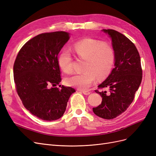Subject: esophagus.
<instances>
[{
	"instance_id": "obj_1",
	"label": "esophagus",
	"mask_w": 156,
	"mask_h": 156,
	"mask_svg": "<svg viewBox=\"0 0 156 156\" xmlns=\"http://www.w3.org/2000/svg\"><path fill=\"white\" fill-rule=\"evenodd\" d=\"M82 92L84 94V95H88V94H90V92H89L88 90H82Z\"/></svg>"
}]
</instances>
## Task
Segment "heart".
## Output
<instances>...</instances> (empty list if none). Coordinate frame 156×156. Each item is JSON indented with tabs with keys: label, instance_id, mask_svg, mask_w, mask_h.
Returning <instances> with one entry per match:
<instances>
[{
	"label": "heart",
	"instance_id": "b5f03b06",
	"mask_svg": "<svg viewBox=\"0 0 156 156\" xmlns=\"http://www.w3.org/2000/svg\"><path fill=\"white\" fill-rule=\"evenodd\" d=\"M73 49L77 57L86 62L83 73H76L66 79L68 85L85 90L94 83L96 77L101 79L109 75L115 62V52L110 45L86 40L75 44ZM58 62L65 73L73 72V60L68 50H64L59 55Z\"/></svg>",
	"mask_w": 156,
	"mask_h": 156
}]
</instances>
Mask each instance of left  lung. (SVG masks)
Wrapping results in <instances>:
<instances>
[{
    "label": "left lung",
    "mask_w": 156,
    "mask_h": 156,
    "mask_svg": "<svg viewBox=\"0 0 156 156\" xmlns=\"http://www.w3.org/2000/svg\"><path fill=\"white\" fill-rule=\"evenodd\" d=\"M111 37L115 52V68L95 92L102 97L101 104L93 108L94 114L111 120L124 112L133 102L141 83L143 71L137 49L130 40L112 29H103Z\"/></svg>",
    "instance_id": "1"
}]
</instances>
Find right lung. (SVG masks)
<instances>
[{"label":"right lung","mask_w":156,"mask_h":156,"mask_svg":"<svg viewBox=\"0 0 156 156\" xmlns=\"http://www.w3.org/2000/svg\"><path fill=\"white\" fill-rule=\"evenodd\" d=\"M69 39L64 31L38 34L22 47L13 64L14 83L23 105L43 120L62 117L75 92L70 87H57L61 81L58 55Z\"/></svg>","instance_id":"add662e5"}]
</instances>
